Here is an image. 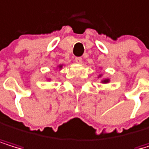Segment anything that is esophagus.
<instances>
[{"mask_svg":"<svg viewBox=\"0 0 149 149\" xmlns=\"http://www.w3.org/2000/svg\"><path fill=\"white\" fill-rule=\"evenodd\" d=\"M74 61L77 63H82V61H83V59H82L81 57H75V59H74Z\"/></svg>","mask_w":149,"mask_h":149,"instance_id":"obj_1","label":"esophagus"}]
</instances>
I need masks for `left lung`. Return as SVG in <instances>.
<instances>
[{
	"label": "left lung",
	"instance_id": "1",
	"mask_svg": "<svg viewBox=\"0 0 149 149\" xmlns=\"http://www.w3.org/2000/svg\"><path fill=\"white\" fill-rule=\"evenodd\" d=\"M100 76H101V75H100ZM109 81H110L109 79H103L101 82H102V83H109Z\"/></svg>",
	"mask_w": 149,
	"mask_h": 149
}]
</instances>
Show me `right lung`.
Listing matches in <instances>:
<instances>
[{"label":"right lung","mask_w":149,"mask_h":149,"mask_svg":"<svg viewBox=\"0 0 149 149\" xmlns=\"http://www.w3.org/2000/svg\"><path fill=\"white\" fill-rule=\"evenodd\" d=\"M59 67H60V68H62V67H63V65H59Z\"/></svg>","instance_id":"obj_1"}]
</instances>
